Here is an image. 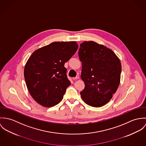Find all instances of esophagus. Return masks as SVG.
<instances>
[{
	"label": "esophagus",
	"instance_id": "1",
	"mask_svg": "<svg viewBox=\"0 0 146 146\" xmlns=\"http://www.w3.org/2000/svg\"><path fill=\"white\" fill-rule=\"evenodd\" d=\"M79 78H80L79 76H77L76 77H73V80H78V79H79Z\"/></svg>",
	"mask_w": 146,
	"mask_h": 146
}]
</instances>
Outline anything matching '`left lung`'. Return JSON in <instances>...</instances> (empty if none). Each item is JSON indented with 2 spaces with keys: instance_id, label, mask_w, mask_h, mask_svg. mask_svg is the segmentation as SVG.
<instances>
[{
  "instance_id": "1",
  "label": "left lung",
  "mask_w": 146,
  "mask_h": 146,
  "mask_svg": "<svg viewBox=\"0 0 146 146\" xmlns=\"http://www.w3.org/2000/svg\"><path fill=\"white\" fill-rule=\"evenodd\" d=\"M78 55L81 79L85 84L81 98L91 106H102L111 99L120 84V61L112 50L92 41L81 43Z\"/></svg>"
}]
</instances>
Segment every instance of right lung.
Segmentation results:
<instances>
[{
    "instance_id": "obj_1",
    "label": "right lung",
    "mask_w": 146,
    "mask_h": 146,
    "mask_svg": "<svg viewBox=\"0 0 146 146\" xmlns=\"http://www.w3.org/2000/svg\"><path fill=\"white\" fill-rule=\"evenodd\" d=\"M78 48L76 41L54 42L35 50L29 58L25 80L30 95L40 105L50 108L62 101L71 84L64 64Z\"/></svg>"
}]
</instances>
